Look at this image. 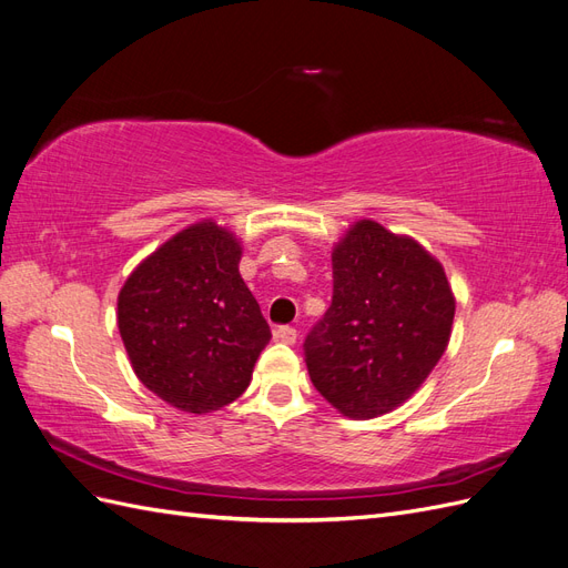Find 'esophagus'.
I'll return each instance as SVG.
<instances>
[{
  "instance_id": "34e87169",
  "label": "esophagus",
  "mask_w": 568,
  "mask_h": 568,
  "mask_svg": "<svg viewBox=\"0 0 568 568\" xmlns=\"http://www.w3.org/2000/svg\"><path fill=\"white\" fill-rule=\"evenodd\" d=\"M274 338L277 341H282V343H296V338H298V332L294 329V326H277V329H274Z\"/></svg>"
}]
</instances>
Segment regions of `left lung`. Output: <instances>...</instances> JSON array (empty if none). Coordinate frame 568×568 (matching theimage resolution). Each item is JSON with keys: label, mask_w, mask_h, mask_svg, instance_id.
Wrapping results in <instances>:
<instances>
[{"label": "left lung", "mask_w": 568, "mask_h": 568, "mask_svg": "<svg viewBox=\"0 0 568 568\" xmlns=\"http://www.w3.org/2000/svg\"><path fill=\"white\" fill-rule=\"evenodd\" d=\"M332 270V305L303 343L307 374L341 415H386L448 348L453 288L432 253L374 220L346 232Z\"/></svg>", "instance_id": "8db88e82"}]
</instances>
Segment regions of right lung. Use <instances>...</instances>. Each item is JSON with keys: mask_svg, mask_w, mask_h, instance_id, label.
Segmentation results:
<instances>
[{"mask_svg": "<svg viewBox=\"0 0 568 568\" xmlns=\"http://www.w3.org/2000/svg\"><path fill=\"white\" fill-rule=\"evenodd\" d=\"M239 261L236 236L205 220L153 251L118 294L136 379L182 412L205 415L236 400L270 343Z\"/></svg>", "mask_w": 568, "mask_h": 568, "instance_id": "right-lung-1", "label": "right lung"}]
</instances>
